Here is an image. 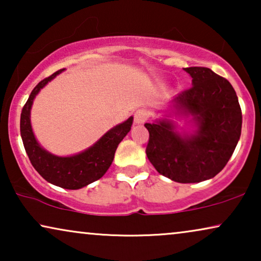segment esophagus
I'll return each mask as SVG.
<instances>
[{"instance_id":"1","label":"esophagus","mask_w":261,"mask_h":261,"mask_svg":"<svg viewBox=\"0 0 261 261\" xmlns=\"http://www.w3.org/2000/svg\"><path fill=\"white\" fill-rule=\"evenodd\" d=\"M148 117H149V113L146 109H138L134 114V121L135 123L138 124L145 123L146 121L148 120Z\"/></svg>"}]
</instances>
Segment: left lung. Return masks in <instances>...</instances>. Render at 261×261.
<instances>
[{
	"mask_svg": "<svg viewBox=\"0 0 261 261\" xmlns=\"http://www.w3.org/2000/svg\"><path fill=\"white\" fill-rule=\"evenodd\" d=\"M192 87L172 99L174 114L191 116L192 133H179L172 120L145 123L146 154L160 174L178 183L215 177L230 159L241 135L242 114L234 88L208 67L184 69Z\"/></svg>",
	"mask_w": 261,
	"mask_h": 261,
	"instance_id": "obj_1",
	"label": "left lung"
}]
</instances>
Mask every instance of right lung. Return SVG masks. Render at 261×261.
I'll use <instances>...</instances> for the list:
<instances>
[{"mask_svg": "<svg viewBox=\"0 0 261 261\" xmlns=\"http://www.w3.org/2000/svg\"><path fill=\"white\" fill-rule=\"evenodd\" d=\"M63 71H57L42 80L32 90L21 112L20 132L28 158L38 173L53 185L69 190H77L99 179L107 172L112 165L117 146L130 130L133 116L112 128L91 147L78 154L58 156L47 152L39 145L34 137L31 124V109L39 91Z\"/></svg>", "mask_w": 261, "mask_h": 261, "instance_id": "add662e5", "label": "right lung"}]
</instances>
